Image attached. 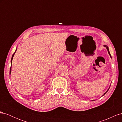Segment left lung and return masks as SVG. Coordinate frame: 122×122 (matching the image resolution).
<instances>
[{
	"instance_id": "obj_1",
	"label": "left lung",
	"mask_w": 122,
	"mask_h": 122,
	"mask_svg": "<svg viewBox=\"0 0 122 122\" xmlns=\"http://www.w3.org/2000/svg\"><path fill=\"white\" fill-rule=\"evenodd\" d=\"M104 47H105L106 48V49H107V51H108V53H109V55H110V57H112V56H111V55H110V52H109V49H108V46H107L106 45H104ZM109 88H108V90H107V92H105V93H104V94H103V95H102V96H104V95H105V94H106V93H107V92H108V91L109 90Z\"/></svg>"
}]
</instances>
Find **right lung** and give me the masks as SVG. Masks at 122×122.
<instances>
[{
    "label": "right lung",
    "mask_w": 122,
    "mask_h": 122,
    "mask_svg": "<svg viewBox=\"0 0 122 122\" xmlns=\"http://www.w3.org/2000/svg\"><path fill=\"white\" fill-rule=\"evenodd\" d=\"M15 52H16V51L15 52V53L13 54V55H12V59H11V63H12V60H13V57H14V54H15ZM11 66H12V65H11ZM10 72H11V67H10Z\"/></svg>",
    "instance_id": "1"
}]
</instances>
